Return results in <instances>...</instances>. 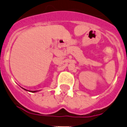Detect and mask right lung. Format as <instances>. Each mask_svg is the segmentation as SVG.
I'll return each instance as SVG.
<instances>
[{
    "label": "right lung",
    "instance_id": "right-lung-1",
    "mask_svg": "<svg viewBox=\"0 0 127 127\" xmlns=\"http://www.w3.org/2000/svg\"><path fill=\"white\" fill-rule=\"evenodd\" d=\"M37 91H32V92H36Z\"/></svg>",
    "mask_w": 127,
    "mask_h": 127
}]
</instances>
